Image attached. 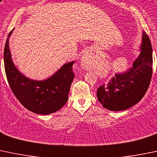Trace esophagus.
Masks as SVG:
<instances>
[{
  "label": "esophagus",
  "mask_w": 157,
  "mask_h": 157,
  "mask_svg": "<svg viewBox=\"0 0 157 157\" xmlns=\"http://www.w3.org/2000/svg\"><path fill=\"white\" fill-rule=\"evenodd\" d=\"M90 54L86 53L82 56V61H81V63H82V67L85 69H89V62H90Z\"/></svg>",
  "instance_id": "esophagus-1"
}]
</instances>
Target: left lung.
<instances>
[{
    "mask_svg": "<svg viewBox=\"0 0 157 157\" xmlns=\"http://www.w3.org/2000/svg\"><path fill=\"white\" fill-rule=\"evenodd\" d=\"M153 51L149 36L143 32L140 53L133 67L124 73L116 74L107 85L97 90L98 101L112 111L127 109L138 103L144 96L153 73Z\"/></svg>",
    "mask_w": 157,
    "mask_h": 157,
    "instance_id": "8db88e82",
    "label": "left lung"
}]
</instances>
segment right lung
<instances>
[{
    "label": "right lung",
    "mask_w": 157,
    "mask_h": 157,
    "mask_svg": "<svg viewBox=\"0 0 157 157\" xmlns=\"http://www.w3.org/2000/svg\"><path fill=\"white\" fill-rule=\"evenodd\" d=\"M9 33L4 51V68L8 83L13 93L29 110L37 114L48 115L60 109L68 101L69 89L74 78L72 66L65 64L54 75L44 81H33L24 76L16 68L9 49Z\"/></svg>",
    "instance_id": "obj_1"
}]
</instances>
